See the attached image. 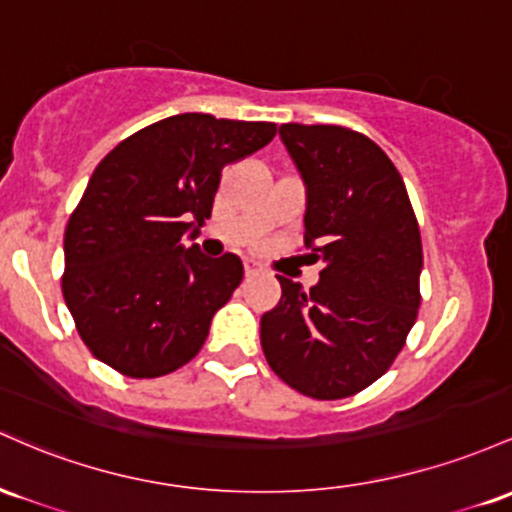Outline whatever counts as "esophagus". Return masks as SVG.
Here are the masks:
<instances>
[{
	"instance_id": "obj_1",
	"label": "esophagus",
	"mask_w": 512,
	"mask_h": 512,
	"mask_svg": "<svg viewBox=\"0 0 512 512\" xmlns=\"http://www.w3.org/2000/svg\"><path fill=\"white\" fill-rule=\"evenodd\" d=\"M244 271H246V275L258 273V263L251 261V258H246V261H244Z\"/></svg>"
}]
</instances>
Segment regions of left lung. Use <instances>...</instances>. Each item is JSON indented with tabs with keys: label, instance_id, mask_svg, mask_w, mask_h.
<instances>
[{
	"label": "left lung",
	"instance_id": "1",
	"mask_svg": "<svg viewBox=\"0 0 512 512\" xmlns=\"http://www.w3.org/2000/svg\"><path fill=\"white\" fill-rule=\"evenodd\" d=\"M280 140L304 183V244L324 263L304 290L261 317L275 375L312 399H343L380 380L416 324L423 268L409 193L387 154L338 125L285 123Z\"/></svg>",
	"mask_w": 512,
	"mask_h": 512
}]
</instances>
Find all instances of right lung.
Instances as JSON below:
<instances>
[{
    "mask_svg": "<svg viewBox=\"0 0 512 512\" xmlns=\"http://www.w3.org/2000/svg\"><path fill=\"white\" fill-rule=\"evenodd\" d=\"M273 135V123L179 113L101 159L67 222L62 275L67 309L101 363L145 380L198 355L244 266L183 241L210 220L222 169Z\"/></svg>",
    "mask_w": 512,
    "mask_h": 512,
    "instance_id": "add662e5",
    "label": "right lung"
}]
</instances>
